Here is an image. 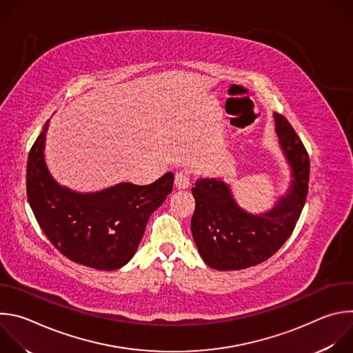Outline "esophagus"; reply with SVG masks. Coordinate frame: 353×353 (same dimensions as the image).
Wrapping results in <instances>:
<instances>
[{"label": "esophagus", "instance_id": "34e87169", "mask_svg": "<svg viewBox=\"0 0 353 353\" xmlns=\"http://www.w3.org/2000/svg\"><path fill=\"white\" fill-rule=\"evenodd\" d=\"M174 184L179 190H184V188H188L190 184H191V179H190V174L187 170H180L176 173L174 176Z\"/></svg>", "mask_w": 353, "mask_h": 353}]
</instances>
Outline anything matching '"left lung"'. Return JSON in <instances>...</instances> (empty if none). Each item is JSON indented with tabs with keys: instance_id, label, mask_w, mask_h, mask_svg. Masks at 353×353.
Wrapping results in <instances>:
<instances>
[{
	"instance_id": "left-lung-1",
	"label": "left lung",
	"mask_w": 353,
	"mask_h": 353,
	"mask_svg": "<svg viewBox=\"0 0 353 353\" xmlns=\"http://www.w3.org/2000/svg\"><path fill=\"white\" fill-rule=\"evenodd\" d=\"M279 146L290 168V183L274 207L250 214L234 199L222 177L198 179L192 187L195 210L191 233L199 256L218 271L254 267L271 256L292 234L309 191L310 161L289 121L274 114Z\"/></svg>"
}]
</instances>
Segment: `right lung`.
Segmentation results:
<instances>
[{"instance_id": "right-lung-1", "label": "right lung", "mask_w": 353, "mask_h": 353, "mask_svg": "<svg viewBox=\"0 0 353 353\" xmlns=\"http://www.w3.org/2000/svg\"><path fill=\"white\" fill-rule=\"evenodd\" d=\"M48 120L33 143L26 169L29 205L43 233L74 263L113 271L135 254L149 216L173 190L169 172L148 185L119 183L78 192L56 181L44 159Z\"/></svg>"}]
</instances>
